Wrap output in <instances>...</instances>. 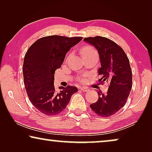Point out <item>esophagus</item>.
<instances>
[{"instance_id":"1","label":"esophagus","mask_w":152,"mask_h":152,"mask_svg":"<svg viewBox=\"0 0 152 152\" xmlns=\"http://www.w3.org/2000/svg\"><path fill=\"white\" fill-rule=\"evenodd\" d=\"M80 89H81V91H84V92H87V91H89V88H87V87H84V86L81 87Z\"/></svg>"}]
</instances>
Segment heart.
<instances>
[{
  "label": "heart",
  "instance_id": "b5f03b06",
  "mask_svg": "<svg viewBox=\"0 0 152 152\" xmlns=\"http://www.w3.org/2000/svg\"><path fill=\"white\" fill-rule=\"evenodd\" d=\"M94 53H96V51L95 50V49L91 46H88V45L83 47L82 50H81V55H82L83 57H85V56L91 55V54Z\"/></svg>",
  "mask_w": 152,
  "mask_h": 152
}]
</instances>
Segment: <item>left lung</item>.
Here are the masks:
<instances>
[{"mask_svg":"<svg viewBox=\"0 0 152 152\" xmlns=\"http://www.w3.org/2000/svg\"><path fill=\"white\" fill-rule=\"evenodd\" d=\"M85 42L98 52L101 67L98 68L100 84L107 82L109 87L104 94L97 91L98 99L91 109L101 117H109L125 105L132 88V72L127 56L121 47L103 37H88Z\"/></svg>","mask_w":152,"mask_h":152,"instance_id":"left-lung-1","label":"left lung"}]
</instances>
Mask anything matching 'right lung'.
<instances>
[{"mask_svg": "<svg viewBox=\"0 0 152 152\" xmlns=\"http://www.w3.org/2000/svg\"><path fill=\"white\" fill-rule=\"evenodd\" d=\"M82 37H66L52 35L35 41L25 55L23 72L24 84L31 103L47 115L61 113L68 104L77 88L54 86L55 72L61 68L66 55Z\"/></svg>", "mask_w": 152, "mask_h": 152, "instance_id": "1", "label": "right lung"}]
</instances>
